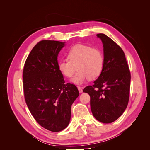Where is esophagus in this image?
Returning a JSON list of instances; mask_svg holds the SVG:
<instances>
[{
  "label": "esophagus",
  "mask_w": 150,
  "mask_h": 150,
  "mask_svg": "<svg viewBox=\"0 0 150 150\" xmlns=\"http://www.w3.org/2000/svg\"><path fill=\"white\" fill-rule=\"evenodd\" d=\"M78 91H79V93H83V89H82V88L80 87V86H78Z\"/></svg>",
  "instance_id": "esophagus-1"
}]
</instances>
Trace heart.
<instances>
[{
    "mask_svg": "<svg viewBox=\"0 0 150 150\" xmlns=\"http://www.w3.org/2000/svg\"><path fill=\"white\" fill-rule=\"evenodd\" d=\"M66 56L67 59L59 62V70L66 78H71L77 69L78 72L72 79L76 84L96 79L103 71L104 56L98 49L84 44H76L68 49Z\"/></svg>",
    "mask_w": 150,
    "mask_h": 150,
    "instance_id": "1",
    "label": "heart"
}]
</instances>
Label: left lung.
I'll list each match as a JSON object with an SVG mask.
<instances>
[{
	"mask_svg": "<svg viewBox=\"0 0 150 150\" xmlns=\"http://www.w3.org/2000/svg\"><path fill=\"white\" fill-rule=\"evenodd\" d=\"M103 44L104 65L101 74L92 86L83 89L90 96L94 117L111 123L121 116L129 98L131 74L122 49L104 34H98Z\"/></svg>",
	"mask_w": 150,
	"mask_h": 150,
	"instance_id": "8db88e82",
	"label": "left lung"
}]
</instances>
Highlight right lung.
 Returning <instances> with one entry per match:
<instances>
[{
	"label": "right lung",
	"instance_id": "1",
	"mask_svg": "<svg viewBox=\"0 0 150 150\" xmlns=\"http://www.w3.org/2000/svg\"><path fill=\"white\" fill-rule=\"evenodd\" d=\"M64 46L56 40H40L27 58L22 74L24 98L31 115L52 132L69 125L71 105L79 96L76 86L65 84L59 70L57 56Z\"/></svg>",
	"mask_w": 150,
	"mask_h": 150
}]
</instances>
